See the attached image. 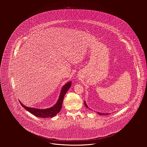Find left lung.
<instances>
[{
  "label": "left lung",
  "instance_id": "left-lung-1",
  "mask_svg": "<svg viewBox=\"0 0 147 147\" xmlns=\"http://www.w3.org/2000/svg\"><path fill=\"white\" fill-rule=\"evenodd\" d=\"M84 105H85V106L87 108H88V106L86 105L85 101H84ZM97 113H98V114H99V115H106L109 114V113H99V112H97Z\"/></svg>",
  "mask_w": 147,
  "mask_h": 147
}]
</instances>
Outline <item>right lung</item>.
Segmentation results:
<instances>
[{
    "instance_id": "obj_1",
    "label": "right lung",
    "mask_w": 147,
    "mask_h": 147,
    "mask_svg": "<svg viewBox=\"0 0 147 147\" xmlns=\"http://www.w3.org/2000/svg\"><path fill=\"white\" fill-rule=\"evenodd\" d=\"M71 84H72V82L70 81L63 85L61 90L60 95L57 103L53 106H51L49 108L41 109H36L34 107H30L23 105L21 103V101H19V102L20 103L21 106L24 107L27 111H28L29 113L33 114L36 117H37L39 118H51V117H55L61 111L62 109V105L64 96L65 94L67 93V92L68 91V90L70 88Z\"/></svg>"
}]
</instances>
